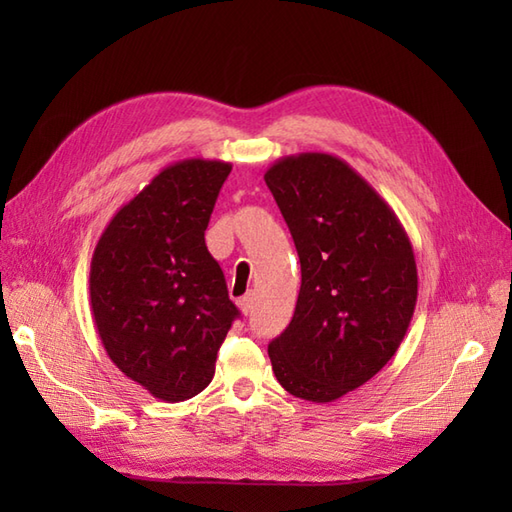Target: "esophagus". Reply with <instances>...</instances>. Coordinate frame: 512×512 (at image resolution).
Listing matches in <instances>:
<instances>
[{"label": "esophagus", "mask_w": 512, "mask_h": 512, "mask_svg": "<svg viewBox=\"0 0 512 512\" xmlns=\"http://www.w3.org/2000/svg\"><path fill=\"white\" fill-rule=\"evenodd\" d=\"M237 306H239V310H242L244 314L253 312V292H248V295H244L242 299H239Z\"/></svg>", "instance_id": "esophagus-1"}]
</instances>
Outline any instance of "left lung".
Segmentation results:
<instances>
[{
	"label": "left lung",
	"mask_w": 512,
	"mask_h": 512,
	"mask_svg": "<svg viewBox=\"0 0 512 512\" xmlns=\"http://www.w3.org/2000/svg\"><path fill=\"white\" fill-rule=\"evenodd\" d=\"M295 239L301 290L268 345L288 394L332 402L396 354L418 299L409 237L391 206L332 154L277 160L264 176Z\"/></svg>",
	"instance_id": "1"
}]
</instances>
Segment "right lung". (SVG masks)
<instances>
[{"mask_svg":"<svg viewBox=\"0 0 512 512\" xmlns=\"http://www.w3.org/2000/svg\"><path fill=\"white\" fill-rule=\"evenodd\" d=\"M231 165L189 158L118 209L94 248L90 303L107 356L134 383L182 402L211 383L239 317L204 242Z\"/></svg>","mask_w":512,"mask_h":512,"instance_id":"right-lung-1","label":"right lung"}]
</instances>
